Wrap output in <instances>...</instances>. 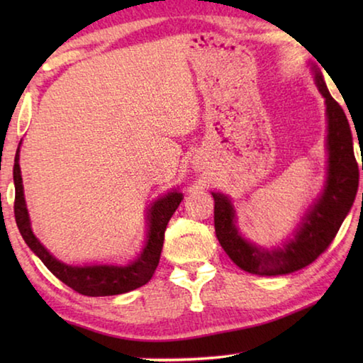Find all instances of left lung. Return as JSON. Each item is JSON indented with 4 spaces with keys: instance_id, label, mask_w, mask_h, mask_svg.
<instances>
[{
    "instance_id": "1",
    "label": "left lung",
    "mask_w": 363,
    "mask_h": 363,
    "mask_svg": "<svg viewBox=\"0 0 363 363\" xmlns=\"http://www.w3.org/2000/svg\"><path fill=\"white\" fill-rule=\"evenodd\" d=\"M317 88L325 97L328 116V177L317 203L307 211L294 238L284 248L264 250L248 243L237 230L230 200L214 194V229L220 247L230 259L255 275H284L314 262L333 242L347 216L359 189V164L354 155L352 134L346 113L331 97L322 73L314 67ZM363 171V163H362Z\"/></svg>"
}]
</instances>
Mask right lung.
<instances>
[{
	"label": "right lung",
	"instance_id": "right-lung-1",
	"mask_svg": "<svg viewBox=\"0 0 363 363\" xmlns=\"http://www.w3.org/2000/svg\"><path fill=\"white\" fill-rule=\"evenodd\" d=\"M14 186H16V200H14V216L21 235L30 247V250L40 257L43 264L64 281L67 286L75 290L84 296H113V294L128 293L131 290L145 285L155 274L158 266L160 255H162L164 230L169 223L171 216L179 206L182 194L169 192L168 195L157 200L149 210V235H147L145 247L136 259L128 266H84L73 267L57 261L48 253V250L38 242L30 229V219L23 200L22 176L19 167V149L14 158Z\"/></svg>",
	"mask_w": 363,
	"mask_h": 363
}]
</instances>
